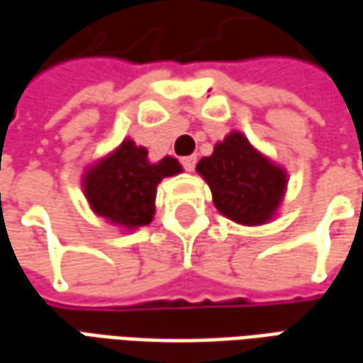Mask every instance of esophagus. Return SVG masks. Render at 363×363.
I'll use <instances>...</instances> for the list:
<instances>
[{
    "label": "esophagus",
    "mask_w": 363,
    "mask_h": 363,
    "mask_svg": "<svg viewBox=\"0 0 363 363\" xmlns=\"http://www.w3.org/2000/svg\"><path fill=\"white\" fill-rule=\"evenodd\" d=\"M181 163L190 173V171H194V167H196V155H186V157L181 159Z\"/></svg>",
    "instance_id": "1"
}]
</instances>
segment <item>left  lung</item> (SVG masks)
Listing matches in <instances>:
<instances>
[{"label":"left lung","mask_w":363,"mask_h":363,"mask_svg":"<svg viewBox=\"0 0 363 363\" xmlns=\"http://www.w3.org/2000/svg\"><path fill=\"white\" fill-rule=\"evenodd\" d=\"M196 171L212 190L218 212L249 228L272 221L288 189V173L237 130L198 161Z\"/></svg>","instance_id":"1"}]
</instances>
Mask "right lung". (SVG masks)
Segmentation results:
<instances>
[{"instance_id": "obj_1", "label": "right lung", "mask_w": 363, "mask_h": 363, "mask_svg": "<svg viewBox=\"0 0 363 363\" xmlns=\"http://www.w3.org/2000/svg\"><path fill=\"white\" fill-rule=\"evenodd\" d=\"M182 173L174 157L151 163L147 150L126 138L116 150L85 169L83 194L91 210L124 231L147 225L155 216L157 184Z\"/></svg>"}]
</instances>
